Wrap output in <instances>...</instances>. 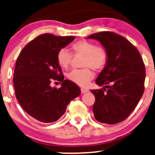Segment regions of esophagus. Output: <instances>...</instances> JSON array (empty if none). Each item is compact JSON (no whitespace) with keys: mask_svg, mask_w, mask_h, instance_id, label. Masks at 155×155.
Instances as JSON below:
<instances>
[{"mask_svg":"<svg viewBox=\"0 0 155 155\" xmlns=\"http://www.w3.org/2000/svg\"><path fill=\"white\" fill-rule=\"evenodd\" d=\"M81 91L82 94H84V93H85V92H87L89 91L87 89H85V88H81Z\"/></svg>","mask_w":155,"mask_h":155,"instance_id":"obj_1","label":"esophagus"}]
</instances>
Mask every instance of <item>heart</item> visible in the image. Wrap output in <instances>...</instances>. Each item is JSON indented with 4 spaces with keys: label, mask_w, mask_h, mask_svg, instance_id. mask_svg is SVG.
Segmentation results:
<instances>
[{
    "label": "heart",
    "mask_w": 155,
    "mask_h": 155,
    "mask_svg": "<svg viewBox=\"0 0 155 155\" xmlns=\"http://www.w3.org/2000/svg\"><path fill=\"white\" fill-rule=\"evenodd\" d=\"M71 50L74 55H82L81 67L84 68L71 71L68 74V79L79 86H87L94 78V73L91 68L97 71L101 70L107 64V51L104 48L85 40L73 44ZM71 60L72 55L65 48H62L58 52L57 61L62 68L68 69Z\"/></svg>",
    "instance_id": "1"
}]
</instances>
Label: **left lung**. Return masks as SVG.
Masks as SVG:
<instances>
[{"instance_id":"1","label":"left lung","mask_w":155,"mask_h":155,"mask_svg":"<svg viewBox=\"0 0 155 155\" xmlns=\"http://www.w3.org/2000/svg\"><path fill=\"white\" fill-rule=\"evenodd\" d=\"M87 39L100 41L107 54L105 68L95 81L104 87L91 91L95 97L94 116L101 123L117 124L129 117L143 94V61L130 41L114 32H100Z\"/></svg>"}]
</instances>
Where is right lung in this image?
Instances as JSON below:
<instances>
[{
	"label": "right lung",
	"instance_id": "right-lung-1",
	"mask_svg": "<svg viewBox=\"0 0 155 155\" xmlns=\"http://www.w3.org/2000/svg\"><path fill=\"white\" fill-rule=\"evenodd\" d=\"M75 39L45 33L26 45L15 64L13 84L15 95L24 111L38 121L49 123L58 120L81 90L70 80H64L58 63L59 50ZM53 80L62 82L59 89L52 88Z\"/></svg>",
	"mask_w": 155,
	"mask_h": 155
}]
</instances>
